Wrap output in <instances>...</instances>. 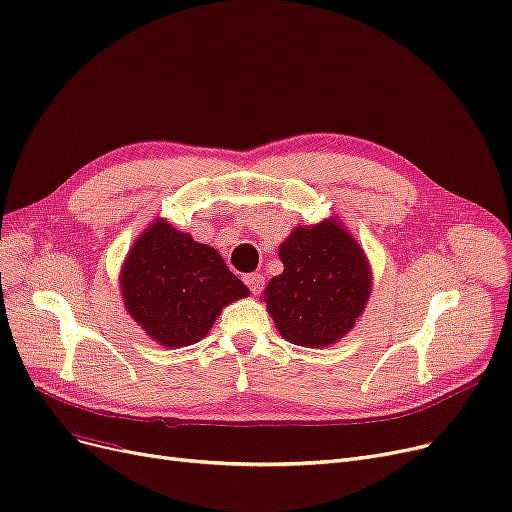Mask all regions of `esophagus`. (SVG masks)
Masks as SVG:
<instances>
[{
    "label": "esophagus",
    "instance_id": "obj_1",
    "mask_svg": "<svg viewBox=\"0 0 512 512\" xmlns=\"http://www.w3.org/2000/svg\"><path fill=\"white\" fill-rule=\"evenodd\" d=\"M263 276L259 274V272H253V274H247V276H244V284H247L249 286V291L253 293V295H257L259 291H261V288H263Z\"/></svg>",
    "mask_w": 512,
    "mask_h": 512
}]
</instances>
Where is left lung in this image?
I'll return each mask as SVG.
<instances>
[{"mask_svg": "<svg viewBox=\"0 0 512 512\" xmlns=\"http://www.w3.org/2000/svg\"><path fill=\"white\" fill-rule=\"evenodd\" d=\"M284 272L263 291L278 332L301 347H326L349 332L370 295L364 251L337 221L297 228L280 247Z\"/></svg>", "mask_w": 512, "mask_h": 512, "instance_id": "obj_1", "label": "left lung"}]
</instances>
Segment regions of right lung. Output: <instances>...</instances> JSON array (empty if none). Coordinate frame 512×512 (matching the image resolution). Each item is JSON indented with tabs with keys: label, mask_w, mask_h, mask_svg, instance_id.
Here are the masks:
<instances>
[{
	"label": "right lung",
	"mask_w": 512,
	"mask_h": 512,
	"mask_svg": "<svg viewBox=\"0 0 512 512\" xmlns=\"http://www.w3.org/2000/svg\"><path fill=\"white\" fill-rule=\"evenodd\" d=\"M121 291L131 318L165 347L201 341L221 309L249 295L215 249L159 219L129 251Z\"/></svg>",
	"instance_id": "add662e5"
}]
</instances>
